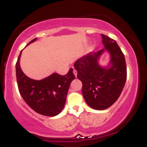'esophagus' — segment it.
I'll use <instances>...</instances> for the list:
<instances>
[{"instance_id": "obj_1", "label": "esophagus", "mask_w": 147, "mask_h": 147, "mask_svg": "<svg viewBox=\"0 0 147 147\" xmlns=\"http://www.w3.org/2000/svg\"><path fill=\"white\" fill-rule=\"evenodd\" d=\"M73 73H74V75H75V77H77V70H75V69H74V70H73Z\"/></svg>"}]
</instances>
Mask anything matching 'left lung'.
Masks as SVG:
<instances>
[{
  "mask_svg": "<svg viewBox=\"0 0 147 147\" xmlns=\"http://www.w3.org/2000/svg\"><path fill=\"white\" fill-rule=\"evenodd\" d=\"M104 49L87 54L76 61L77 78L82 82V95L87 104L95 110H104L119 98L126 80L124 54L115 40L102 34ZM107 50L111 55L109 65L102 67L98 60Z\"/></svg>",
  "mask_w": 147,
  "mask_h": 147,
  "instance_id": "obj_1",
  "label": "left lung"
}]
</instances>
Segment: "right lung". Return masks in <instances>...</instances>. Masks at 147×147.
<instances>
[{"label": "right lung", "instance_id": "obj_1", "mask_svg": "<svg viewBox=\"0 0 147 147\" xmlns=\"http://www.w3.org/2000/svg\"><path fill=\"white\" fill-rule=\"evenodd\" d=\"M34 38L28 45L35 41ZM16 63V80L18 90L25 102L35 112L45 116L57 115L65 106L70 83L75 76L70 68L65 75L53 73L42 80H34L27 77L20 67V57Z\"/></svg>", "mask_w": 147, "mask_h": 147}]
</instances>
